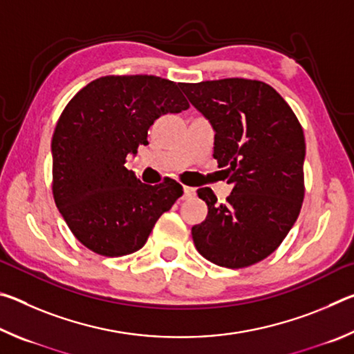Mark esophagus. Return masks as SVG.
Returning <instances> with one entry per match:
<instances>
[{"label": "esophagus", "instance_id": "esophagus-1", "mask_svg": "<svg viewBox=\"0 0 354 354\" xmlns=\"http://www.w3.org/2000/svg\"><path fill=\"white\" fill-rule=\"evenodd\" d=\"M195 195V189L194 187H187V185H184V200L192 198V196Z\"/></svg>", "mask_w": 354, "mask_h": 354}]
</instances>
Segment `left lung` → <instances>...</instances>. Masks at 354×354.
Here are the masks:
<instances>
[{"mask_svg": "<svg viewBox=\"0 0 354 354\" xmlns=\"http://www.w3.org/2000/svg\"><path fill=\"white\" fill-rule=\"evenodd\" d=\"M215 131L214 158L232 184L226 203L198 189L207 217L192 227L198 253L220 267L266 259L295 223L304 198L303 128L272 86L243 77L181 84Z\"/></svg>", "mask_w": 354, "mask_h": 354, "instance_id": "1", "label": "left lung"}]
</instances>
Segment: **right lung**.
<instances>
[{
    "instance_id": "add662e5",
    "label": "right lung",
    "mask_w": 354,
    "mask_h": 354,
    "mask_svg": "<svg viewBox=\"0 0 354 354\" xmlns=\"http://www.w3.org/2000/svg\"><path fill=\"white\" fill-rule=\"evenodd\" d=\"M185 109L179 84L151 75L98 77L65 106L51 140L53 196L84 247L107 257L134 253L183 195L175 179L143 184L124 164L148 145L156 118Z\"/></svg>"
}]
</instances>
